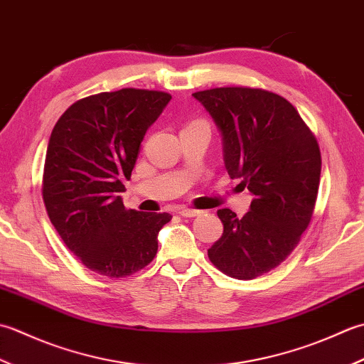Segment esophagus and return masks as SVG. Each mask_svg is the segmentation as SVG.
Here are the masks:
<instances>
[{"mask_svg": "<svg viewBox=\"0 0 364 364\" xmlns=\"http://www.w3.org/2000/svg\"><path fill=\"white\" fill-rule=\"evenodd\" d=\"M177 213L181 215V217H199V215L203 213V210H198V209H185V207H182V209L177 210Z\"/></svg>", "mask_w": 364, "mask_h": 364, "instance_id": "obj_1", "label": "esophagus"}]
</instances>
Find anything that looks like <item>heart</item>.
<instances>
[{
    "instance_id": "b5f03b06",
    "label": "heart",
    "mask_w": 364,
    "mask_h": 364,
    "mask_svg": "<svg viewBox=\"0 0 364 364\" xmlns=\"http://www.w3.org/2000/svg\"><path fill=\"white\" fill-rule=\"evenodd\" d=\"M193 122H201V121H193Z\"/></svg>"
}]
</instances>
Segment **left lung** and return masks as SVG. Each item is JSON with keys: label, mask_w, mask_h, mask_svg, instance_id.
Returning a JSON list of instances; mask_svg holds the SVG:
<instances>
[{"label": "left lung", "mask_w": 364, "mask_h": 364, "mask_svg": "<svg viewBox=\"0 0 364 364\" xmlns=\"http://www.w3.org/2000/svg\"><path fill=\"white\" fill-rule=\"evenodd\" d=\"M223 135L225 166L255 195L239 218L220 209L223 235L207 250L235 279H255L284 262L313 218L321 149L299 111L261 87L225 86L193 94Z\"/></svg>", "instance_id": "1"}]
</instances>
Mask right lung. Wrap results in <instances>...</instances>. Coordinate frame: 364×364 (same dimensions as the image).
<instances>
[{"mask_svg": "<svg viewBox=\"0 0 364 364\" xmlns=\"http://www.w3.org/2000/svg\"><path fill=\"white\" fill-rule=\"evenodd\" d=\"M171 94L124 87L80 99L51 132L42 198L51 225L89 270L130 277L154 261L171 215L125 209L119 193Z\"/></svg>", "mask_w": 364, "mask_h": 364, "instance_id": "obj_1", "label": "right lung"}]
</instances>
